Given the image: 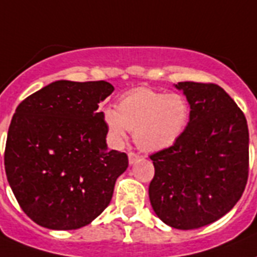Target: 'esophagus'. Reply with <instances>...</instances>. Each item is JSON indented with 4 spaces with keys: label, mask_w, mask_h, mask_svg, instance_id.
Returning <instances> with one entry per match:
<instances>
[{
    "label": "esophagus",
    "mask_w": 257,
    "mask_h": 257,
    "mask_svg": "<svg viewBox=\"0 0 257 257\" xmlns=\"http://www.w3.org/2000/svg\"><path fill=\"white\" fill-rule=\"evenodd\" d=\"M128 159H129V163H131V165H133V163H136V162L139 161L140 155L137 154V153H135V152H129L128 153Z\"/></svg>",
    "instance_id": "1"
}]
</instances>
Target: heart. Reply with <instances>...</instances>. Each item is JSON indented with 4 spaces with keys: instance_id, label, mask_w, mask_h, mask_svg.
<instances>
[{
    "instance_id": "1",
    "label": "heart",
    "mask_w": 257,
    "mask_h": 257,
    "mask_svg": "<svg viewBox=\"0 0 257 257\" xmlns=\"http://www.w3.org/2000/svg\"><path fill=\"white\" fill-rule=\"evenodd\" d=\"M105 122L117 141L135 133L136 144L146 152L170 148L183 135L189 120L184 96L149 87L133 88L120 98L117 109H107Z\"/></svg>"
}]
</instances>
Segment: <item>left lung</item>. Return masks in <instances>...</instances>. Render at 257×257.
Listing matches in <instances>:
<instances>
[{
  "instance_id": "8db88e82",
  "label": "left lung",
  "mask_w": 257,
  "mask_h": 257,
  "mask_svg": "<svg viewBox=\"0 0 257 257\" xmlns=\"http://www.w3.org/2000/svg\"><path fill=\"white\" fill-rule=\"evenodd\" d=\"M191 112L170 148L149 155L155 174L149 197L169 226L193 230L230 212L248 179V126L243 111L215 83L179 82Z\"/></svg>"
}]
</instances>
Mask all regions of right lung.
<instances>
[{
	"label": "right lung",
	"instance_id": "obj_1",
	"mask_svg": "<svg viewBox=\"0 0 257 257\" xmlns=\"http://www.w3.org/2000/svg\"><path fill=\"white\" fill-rule=\"evenodd\" d=\"M105 81H56L19 103L9 126L5 171L19 206L52 230L83 227L109 205L128 155L107 150L99 103Z\"/></svg>",
	"mask_w": 257,
	"mask_h": 257
}]
</instances>
